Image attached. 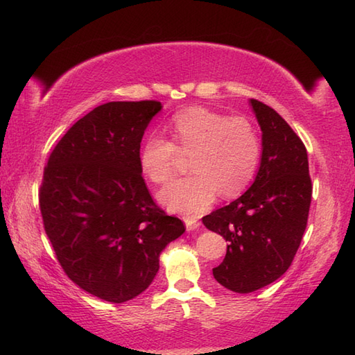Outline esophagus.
I'll list each match as a JSON object with an SVG mask.
<instances>
[{
    "label": "esophagus",
    "instance_id": "1",
    "mask_svg": "<svg viewBox=\"0 0 355 355\" xmlns=\"http://www.w3.org/2000/svg\"><path fill=\"white\" fill-rule=\"evenodd\" d=\"M184 224H186V230L187 232H192V230L200 227V221L197 220V218H193V216H186L184 218Z\"/></svg>",
    "mask_w": 355,
    "mask_h": 355
}]
</instances>
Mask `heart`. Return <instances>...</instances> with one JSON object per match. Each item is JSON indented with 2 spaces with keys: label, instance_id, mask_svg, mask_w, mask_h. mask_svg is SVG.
I'll use <instances>...</instances> for the list:
<instances>
[{
  "label": "heart",
  "instance_id": "b5f03b06",
  "mask_svg": "<svg viewBox=\"0 0 355 355\" xmlns=\"http://www.w3.org/2000/svg\"><path fill=\"white\" fill-rule=\"evenodd\" d=\"M171 131L173 143L153 134L139 150L140 169L154 183L168 182L182 153L192 155L193 173L173 180L158 193L166 209L200 214L218 192L223 198H233L252 183L262 148L250 120L192 107L173 116Z\"/></svg>",
  "mask_w": 355,
  "mask_h": 355
}]
</instances>
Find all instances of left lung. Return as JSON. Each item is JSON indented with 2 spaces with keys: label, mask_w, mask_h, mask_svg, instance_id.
Returning a JSON list of instances; mask_svg holds the SVG:
<instances>
[{
  "label": "left lung",
  "mask_w": 355,
  "mask_h": 355,
  "mask_svg": "<svg viewBox=\"0 0 355 355\" xmlns=\"http://www.w3.org/2000/svg\"><path fill=\"white\" fill-rule=\"evenodd\" d=\"M262 131V154L253 184L229 206L202 216L227 241L214 277L235 293H252L281 277L302 241L311 205L305 145L268 105L250 99Z\"/></svg>",
  "instance_id": "1"
}]
</instances>
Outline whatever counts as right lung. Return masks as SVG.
<instances>
[{"instance_id": "obj_1", "label": "right lung", "mask_w": 355, "mask_h": 355, "mask_svg": "<svg viewBox=\"0 0 355 355\" xmlns=\"http://www.w3.org/2000/svg\"><path fill=\"white\" fill-rule=\"evenodd\" d=\"M157 101L108 102L78 120L50 154L40 207L65 275L122 304L145 291L184 224L158 207L141 177L140 143Z\"/></svg>"}]
</instances>
